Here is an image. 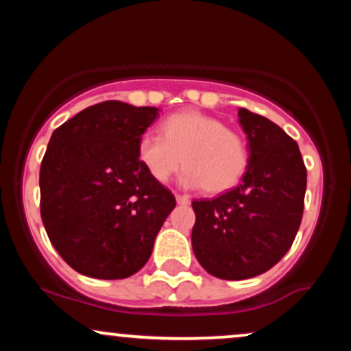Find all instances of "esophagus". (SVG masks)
I'll list each match as a JSON object with an SVG mask.
<instances>
[{"mask_svg":"<svg viewBox=\"0 0 351 351\" xmlns=\"http://www.w3.org/2000/svg\"><path fill=\"white\" fill-rule=\"evenodd\" d=\"M176 201H178V204H189V198L186 195H176Z\"/></svg>","mask_w":351,"mask_h":351,"instance_id":"esophagus-1","label":"esophagus"}]
</instances>
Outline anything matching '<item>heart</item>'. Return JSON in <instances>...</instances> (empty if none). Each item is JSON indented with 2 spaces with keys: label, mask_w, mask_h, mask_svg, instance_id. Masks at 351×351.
<instances>
[{
  "label": "heart",
  "mask_w": 351,
  "mask_h": 351,
  "mask_svg": "<svg viewBox=\"0 0 351 351\" xmlns=\"http://www.w3.org/2000/svg\"><path fill=\"white\" fill-rule=\"evenodd\" d=\"M160 134H143L136 145L140 163L158 183H167L184 165V186L219 195L237 186L247 171V138L217 117L178 112L163 120Z\"/></svg>",
  "instance_id": "obj_1"
}]
</instances>
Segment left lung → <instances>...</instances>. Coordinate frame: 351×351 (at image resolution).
I'll return each instance as SVG.
<instances>
[{
    "instance_id": "left-lung-1",
    "label": "left lung",
    "mask_w": 351,
    "mask_h": 351,
    "mask_svg": "<svg viewBox=\"0 0 351 351\" xmlns=\"http://www.w3.org/2000/svg\"><path fill=\"white\" fill-rule=\"evenodd\" d=\"M239 122L251 148L243 183L215 199L191 203L193 252L211 276L224 280L251 279L285 256L300 228L307 188L297 142L247 108H239Z\"/></svg>"
}]
</instances>
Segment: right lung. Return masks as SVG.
I'll list each match as a JSON object with an SVG mask.
<instances>
[{"instance_id":"right-lung-1","label":"right lung","mask_w":351,"mask_h":351,"mask_svg":"<svg viewBox=\"0 0 351 351\" xmlns=\"http://www.w3.org/2000/svg\"><path fill=\"white\" fill-rule=\"evenodd\" d=\"M156 107L95 104L52 132L39 171L43 224L59 256L95 279L147 264L176 199L136 155Z\"/></svg>"}]
</instances>
